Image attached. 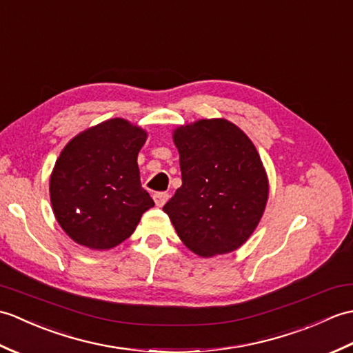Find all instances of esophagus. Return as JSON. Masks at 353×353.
<instances>
[{"label": "esophagus", "instance_id": "34e87169", "mask_svg": "<svg viewBox=\"0 0 353 353\" xmlns=\"http://www.w3.org/2000/svg\"><path fill=\"white\" fill-rule=\"evenodd\" d=\"M152 198H154V202L157 207H163L164 203H166V201L169 199V194L166 192H157V193H154Z\"/></svg>", "mask_w": 353, "mask_h": 353}]
</instances>
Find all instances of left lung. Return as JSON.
Returning <instances> with one entry per match:
<instances>
[{
    "mask_svg": "<svg viewBox=\"0 0 353 353\" xmlns=\"http://www.w3.org/2000/svg\"><path fill=\"white\" fill-rule=\"evenodd\" d=\"M172 139L183 185L163 211L178 237L202 258L237 250L254 234L269 198L252 140L223 117L179 125Z\"/></svg>",
    "mask_w": 353,
    "mask_h": 353,
    "instance_id": "obj_1",
    "label": "left lung"
}]
</instances>
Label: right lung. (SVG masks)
Here are the masks:
<instances>
[{
	"label": "right lung",
	"instance_id": "obj_1",
	"mask_svg": "<svg viewBox=\"0 0 353 353\" xmlns=\"http://www.w3.org/2000/svg\"><path fill=\"white\" fill-rule=\"evenodd\" d=\"M148 131L113 117L81 131L60 152L50 176L56 221L78 245L108 250L127 240L154 201L137 164Z\"/></svg>",
	"mask_w": 353,
	"mask_h": 353
}]
</instances>
